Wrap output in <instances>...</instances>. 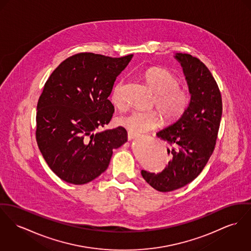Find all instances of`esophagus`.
<instances>
[{
  "label": "esophagus",
  "instance_id": "obj_1",
  "mask_svg": "<svg viewBox=\"0 0 251 251\" xmlns=\"http://www.w3.org/2000/svg\"><path fill=\"white\" fill-rule=\"evenodd\" d=\"M136 137H138V135L134 134V133H131V132H129V133H128V139H129V140H132V139L136 138Z\"/></svg>",
  "mask_w": 251,
  "mask_h": 251
}]
</instances>
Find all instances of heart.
<instances>
[{"instance_id":"b5f03b06","label":"heart","mask_w":251,"mask_h":251,"mask_svg":"<svg viewBox=\"0 0 251 251\" xmlns=\"http://www.w3.org/2000/svg\"><path fill=\"white\" fill-rule=\"evenodd\" d=\"M148 87L154 93L153 105L156 107L165 121L175 122L187 110L190 104L188 91L179 86V79L165 68L150 67L143 73ZM111 101L117 109L123 110L126 101L123 97V82L116 84L111 95ZM156 111H133L117 119L118 125L131 133L142 134L157 128L161 116Z\"/></svg>"}]
</instances>
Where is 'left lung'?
<instances>
[{"label":"left lung","mask_w":251,"mask_h":251,"mask_svg":"<svg viewBox=\"0 0 251 251\" xmlns=\"http://www.w3.org/2000/svg\"><path fill=\"white\" fill-rule=\"evenodd\" d=\"M191 94L190 104L180 118L156 135L167 142L170 161L161 173L142 170L144 179L155 190L170 192L193 181L215 149L223 102L220 89L207 67L197 57L176 53Z\"/></svg>","instance_id":"1"}]
</instances>
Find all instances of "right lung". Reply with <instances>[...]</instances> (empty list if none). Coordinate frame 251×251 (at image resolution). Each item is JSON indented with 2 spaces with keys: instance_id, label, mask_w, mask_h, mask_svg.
<instances>
[{
  "instance_id": "obj_1",
  "label": "right lung",
  "mask_w": 251,
  "mask_h": 251,
  "mask_svg": "<svg viewBox=\"0 0 251 251\" xmlns=\"http://www.w3.org/2000/svg\"><path fill=\"white\" fill-rule=\"evenodd\" d=\"M133 54L109 57L80 52L64 60L45 83L36 114V141L50 168L73 184H85L109 166L127 141L119 126L97 132L115 112L108 99Z\"/></svg>"
}]
</instances>
